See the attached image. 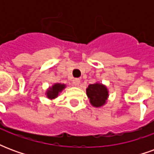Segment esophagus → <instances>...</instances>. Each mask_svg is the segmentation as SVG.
<instances>
[{
  "mask_svg": "<svg viewBox=\"0 0 154 154\" xmlns=\"http://www.w3.org/2000/svg\"><path fill=\"white\" fill-rule=\"evenodd\" d=\"M72 84H73L75 87H78L79 84H80V80L78 78H75L72 80Z\"/></svg>",
  "mask_w": 154,
  "mask_h": 154,
  "instance_id": "esophagus-1",
  "label": "esophagus"
}]
</instances>
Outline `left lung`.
Masks as SVG:
<instances>
[{"label": "left lung", "instance_id": "8db88e82", "mask_svg": "<svg viewBox=\"0 0 154 154\" xmlns=\"http://www.w3.org/2000/svg\"><path fill=\"white\" fill-rule=\"evenodd\" d=\"M91 105L96 108L103 107L109 98V90L106 85L97 82L90 84L86 90Z\"/></svg>", "mask_w": 154, "mask_h": 154}]
</instances>
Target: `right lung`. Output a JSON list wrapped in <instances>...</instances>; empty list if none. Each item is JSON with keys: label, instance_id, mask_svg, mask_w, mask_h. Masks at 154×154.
<instances>
[{"label": "right lung", "instance_id": "obj_1", "mask_svg": "<svg viewBox=\"0 0 154 154\" xmlns=\"http://www.w3.org/2000/svg\"><path fill=\"white\" fill-rule=\"evenodd\" d=\"M66 88V84L63 83H54L53 84L51 87H49L46 90L45 95L46 97L49 99V100H53L54 99H56L58 95L63 91Z\"/></svg>", "mask_w": 154, "mask_h": 154}]
</instances>
